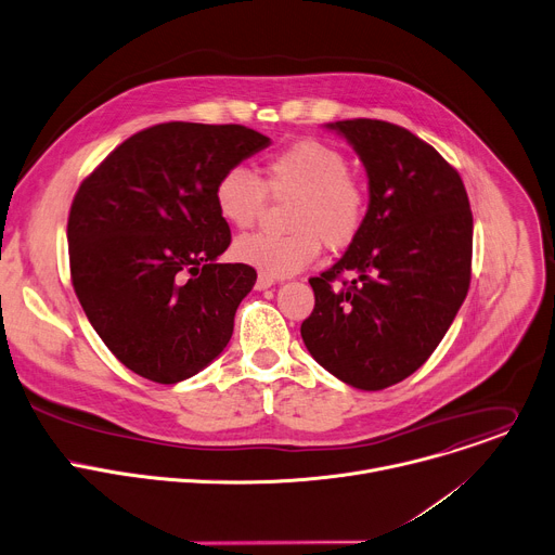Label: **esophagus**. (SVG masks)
I'll return each mask as SVG.
<instances>
[{
	"label": "esophagus",
	"mask_w": 555,
	"mask_h": 555,
	"mask_svg": "<svg viewBox=\"0 0 555 555\" xmlns=\"http://www.w3.org/2000/svg\"><path fill=\"white\" fill-rule=\"evenodd\" d=\"M273 284H275V280H273V278H269V275H264V273H260V275H258V280H256V288H258V291L271 288Z\"/></svg>",
	"instance_id": "obj_1"
}]
</instances>
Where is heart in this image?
Returning <instances> with one entry per match:
<instances>
[{"mask_svg": "<svg viewBox=\"0 0 555 555\" xmlns=\"http://www.w3.org/2000/svg\"><path fill=\"white\" fill-rule=\"evenodd\" d=\"M273 203H291L284 214L286 235L251 233L235 240L233 258L269 278H288L315 262L322 244L344 251L359 237L367 192L350 173L348 156L315 139H301L271 154L260 178L244 167H229L214 184L218 216L233 229L254 227Z\"/></svg>", "mask_w": 555, "mask_h": 555, "instance_id": "heart-1", "label": "heart"}]
</instances>
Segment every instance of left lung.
<instances>
[{"instance_id":"left-lung-1","label":"left lung","mask_w":555,"mask_h":555,"mask_svg":"<svg viewBox=\"0 0 555 555\" xmlns=\"http://www.w3.org/2000/svg\"><path fill=\"white\" fill-rule=\"evenodd\" d=\"M359 154L371 205L359 237L311 278L301 339L359 390L410 377L454 322L472 280L474 220L459 171L425 141L377 118L328 122ZM344 272L358 278L348 283Z\"/></svg>"}]
</instances>
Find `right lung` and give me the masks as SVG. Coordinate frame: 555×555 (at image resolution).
Segmentation results:
<instances>
[{
	"mask_svg": "<svg viewBox=\"0 0 555 555\" xmlns=\"http://www.w3.org/2000/svg\"><path fill=\"white\" fill-rule=\"evenodd\" d=\"M269 143L244 126L160 122L122 141L79 184L68 216L73 286L132 373L178 384L227 348L258 273L216 262L231 231L214 184Z\"/></svg>",
	"mask_w": 555,
	"mask_h": 555,
	"instance_id": "right-lung-1",
	"label": "right lung"
}]
</instances>
